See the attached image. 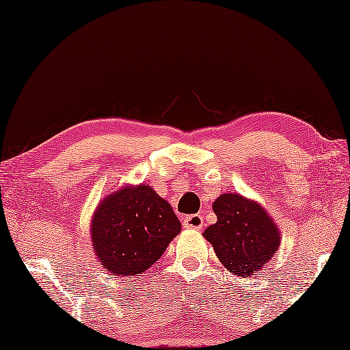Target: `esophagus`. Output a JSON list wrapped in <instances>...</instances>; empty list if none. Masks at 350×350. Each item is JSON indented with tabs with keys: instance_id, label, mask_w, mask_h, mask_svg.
<instances>
[{
	"instance_id": "obj_1",
	"label": "esophagus",
	"mask_w": 350,
	"mask_h": 350,
	"mask_svg": "<svg viewBox=\"0 0 350 350\" xmlns=\"http://www.w3.org/2000/svg\"><path fill=\"white\" fill-rule=\"evenodd\" d=\"M203 225H204L203 215H200V214L186 215L185 219H183V226L187 229H202Z\"/></svg>"
}]
</instances>
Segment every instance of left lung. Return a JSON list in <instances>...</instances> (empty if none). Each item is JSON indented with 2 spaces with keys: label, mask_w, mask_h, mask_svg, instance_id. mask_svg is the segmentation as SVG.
<instances>
[{
  "label": "left lung",
  "mask_w": 350,
  "mask_h": 350,
  "mask_svg": "<svg viewBox=\"0 0 350 350\" xmlns=\"http://www.w3.org/2000/svg\"><path fill=\"white\" fill-rule=\"evenodd\" d=\"M213 211L217 223L204 229L203 237L223 267L239 278L260 271L280 246V231L267 209L256 200L228 192L215 198Z\"/></svg>",
  "instance_id": "left-lung-1"
}]
</instances>
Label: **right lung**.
<instances>
[{"instance_id":"obj_1","label":"right lung","mask_w":350,"mask_h":350,"mask_svg":"<svg viewBox=\"0 0 350 350\" xmlns=\"http://www.w3.org/2000/svg\"><path fill=\"white\" fill-rule=\"evenodd\" d=\"M91 246L110 276H141L178 236L169 202L147 185H125L102 200L91 217Z\"/></svg>"}]
</instances>
